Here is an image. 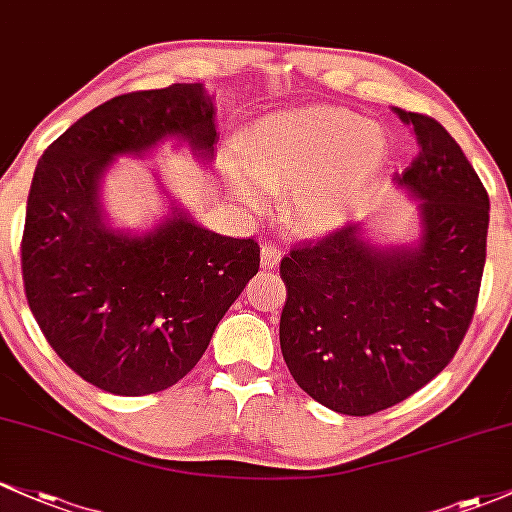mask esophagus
Here are the masks:
<instances>
[{
  "label": "esophagus",
  "mask_w": 512,
  "mask_h": 512,
  "mask_svg": "<svg viewBox=\"0 0 512 512\" xmlns=\"http://www.w3.org/2000/svg\"><path fill=\"white\" fill-rule=\"evenodd\" d=\"M260 260H262V267H265V269L277 267L279 260H282V247H277L274 243H262Z\"/></svg>",
  "instance_id": "1"
}]
</instances>
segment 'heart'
Segmentation results:
<instances>
[{
  "mask_svg": "<svg viewBox=\"0 0 512 512\" xmlns=\"http://www.w3.org/2000/svg\"><path fill=\"white\" fill-rule=\"evenodd\" d=\"M386 160L379 126L347 109L303 106L257 121L243 148L228 150V174L247 206L265 204L272 187H291V221L328 228L362 204Z\"/></svg>",
  "mask_w": 512,
  "mask_h": 512,
  "instance_id": "b5f03b06",
  "label": "heart"
}]
</instances>
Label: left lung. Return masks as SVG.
Masks as SVG:
<instances>
[{"instance_id":"left-lung-1","label":"left lung","mask_w":512,"mask_h":512,"mask_svg":"<svg viewBox=\"0 0 512 512\" xmlns=\"http://www.w3.org/2000/svg\"><path fill=\"white\" fill-rule=\"evenodd\" d=\"M398 116L420 145L396 177L420 199V243L379 250L347 223L294 245L279 265L286 367L342 415L386 411L435 379L462 345L484 277L486 187L442 123Z\"/></svg>"}]
</instances>
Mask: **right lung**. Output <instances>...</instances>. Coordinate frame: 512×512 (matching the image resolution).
<instances>
[{"instance_id": "add662e5", "label": "right lung", "mask_w": 512, "mask_h": 512, "mask_svg": "<svg viewBox=\"0 0 512 512\" xmlns=\"http://www.w3.org/2000/svg\"><path fill=\"white\" fill-rule=\"evenodd\" d=\"M165 138L213 155V101L201 84L121 94L84 114L41 155L26 201L28 308L55 355L116 396L165 391L192 372L260 269L257 240L218 235L184 213L145 235L104 226L101 172Z\"/></svg>"}]
</instances>
